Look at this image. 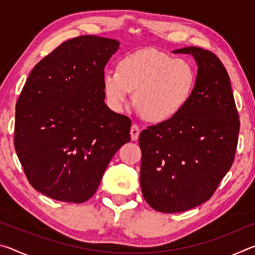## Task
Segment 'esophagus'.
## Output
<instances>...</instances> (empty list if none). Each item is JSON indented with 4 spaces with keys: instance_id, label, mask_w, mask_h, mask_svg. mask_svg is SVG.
<instances>
[{
    "instance_id": "esophagus-1",
    "label": "esophagus",
    "mask_w": 255,
    "mask_h": 255,
    "mask_svg": "<svg viewBox=\"0 0 255 255\" xmlns=\"http://www.w3.org/2000/svg\"><path fill=\"white\" fill-rule=\"evenodd\" d=\"M139 132H140V129L139 127L137 126V125H132L131 128H130V137L132 140H136L138 136H139Z\"/></svg>"
}]
</instances>
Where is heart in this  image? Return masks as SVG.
I'll list each match as a JSON object with an SVG mask.
<instances>
[{"label": "heart", "mask_w": 255, "mask_h": 255, "mask_svg": "<svg viewBox=\"0 0 255 255\" xmlns=\"http://www.w3.org/2000/svg\"><path fill=\"white\" fill-rule=\"evenodd\" d=\"M195 85L191 64L155 49L125 56L117 72L108 71L102 77L103 92L112 110L122 111L133 92V102L153 123L167 122L179 115Z\"/></svg>", "instance_id": "obj_1"}]
</instances>
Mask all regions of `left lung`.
<instances>
[{
    "instance_id": "1",
    "label": "left lung",
    "mask_w": 255,
    "mask_h": 255,
    "mask_svg": "<svg viewBox=\"0 0 255 255\" xmlns=\"http://www.w3.org/2000/svg\"><path fill=\"white\" fill-rule=\"evenodd\" d=\"M173 53L196 60L192 96L174 118L139 135L141 193L166 214L192 209L213 196L234 161L240 131L230 76L217 56L193 46Z\"/></svg>"
}]
</instances>
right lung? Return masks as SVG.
<instances>
[{
  "instance_id": "add662e5",
  "label": "right lung",
  "mask_w": 255,
  "mask_h": 255,
  "mask_svg": "<svg viewBox=\"0 0 255 255\" xmlns=\"http://www.w3.org/2000/svg\"><path fill=\"white\" fill-rule=\"evenodd\" d=\"M118 40L63 42L30 73L15 106L14 147L30 184L51 199L81 204L130 140V119L105 103V66Z\"/></svg>"
}]
</instances>
